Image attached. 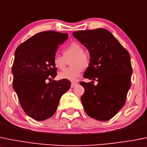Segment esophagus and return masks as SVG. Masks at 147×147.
<instances>
[{
	"label": "esophagus",
	"instance_id": "34e87169",
	"mask_svg": "<svg viewBox=\"0 0 147 147\" xmlns=\"http://www.w3.org/2000/svg\"><path fill=\"white\" fill-rule=\"evenodd\" d=\"M77 85H78V83H76V82H72V83H71V88H74V87L76 86Z\"/></svg>",
	"mask_w": 147,
	"mask_h": 147
}]
</instances>
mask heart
Wrapping results in <instances>:
<instances>
[{
    "mask_svg": "<svg viewBox=\"0 0 147 147\" xmlns=\"http://www.w3.org/2000/svg\"><path fill=\"white\" fill-rule=\"evenodd\" d=\"M69 64L72 66L59 72L58 77L60 79L69 81H76L81 75L82 67L89 65V57L84 52L82 45L78 42H72L64 48L63 56L55 55L53 58L54 66L58 69H63L66 66V59L72 57Z\"/></svg>",
    "mask_w": 147,
    "mask_h": 147,
    "instance_id": "b5f03b06",
    "label": "heart"
}]
</instances>
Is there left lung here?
<instances>
[{"instance_id":"left-lung-1","label":"left lung","mask_w":147,"mask_h":147,"mask_svg":"<svg viewBox=\"0 0 147 147\" xmlns=\"http://www.w3.org/2000/svg\"><path fill=\"white\" fill-rule=\"evenodd\" d=\"M88 49L90 63L84 78L98 81L81 82L85 88L81 97L89 116L105 121L112 119L124 105L131 87L132 74L130 55L111 33L105 28L72 33Z\"/></svg>"}]
</instances>
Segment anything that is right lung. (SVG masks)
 Segmentation results:
<instances>
[{"instance_id":"1","label":"right lung","mask_w":147,"mask_h":147,"mask_svg":"<svg viewBox=\"0 0 147 147\" xmlns=\"http://www.w3.org/2000/svg\"><path fill=\"white\" fill-rule=\"evenodd\" d=\"M68 34L54 31L38 33L17 47L12 67L13 88L25 113L36 121L52 117L64 93L70 88L67 80L56 81L53 58ZM47 80L53 82L47 84Z\"/></svg>"}]
</instances>
